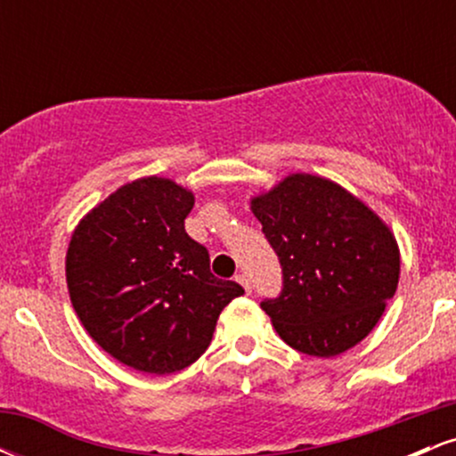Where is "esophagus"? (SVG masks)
Wrapping results in <instances>:
<instances>
[{"instance_id":"esophagus-1","label":"esophagus","mask_w":456,"mask_h":456,"mask_svg":"<svg viewBox=\"0 0 456 456\" xmlns=\"http://www.w3.org/2000/svg\"><path fill=\"white\" fill-rule=\"evenodd\" d=\"M235 281H238L240 285L244 287L246 294H250V291H253V282H250V279L246 274H238V276H235Z\"/></svg>"}]
</instances>
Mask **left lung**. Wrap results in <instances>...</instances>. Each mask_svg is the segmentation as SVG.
Masks as SVG:
<instances>
[{"mask_svg": "<svg viewBox=\"0 0 456 456\" xmlns=\"http://www.w3.org/2000/svg\"><path fill=\"white\" fill-rule=\"evenodd\" d=\"M253 212L281 264L279 296L261 308L282 341L317 358L362 341L399 285L390 229L341 186L306 174L255 197Z\"/></svg>", "mask_w": 456, "mask_h": 456, "instance_id": "8db88e82", "label": "left lung"}]
</instances>
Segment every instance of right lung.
Wrapping results in <instances>:
<instances>
[{"label":"right lung","mask_w":456,"mask_h":456,"mask_svg":"<svg viewBox=\"0 0 456 456\" xmlns=\"http://www.w3.org/2000/svg\"><path fill=\"white\" fill-rule=\"evenodd\" d=\"M192 192L143 177L83 218L66 255L72 306L90 337L143 373H175L208 349L242 285L212 274L210 253L186 233Z\"/></svg>","instance_id":"1"}]
</instances>
